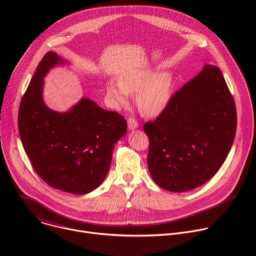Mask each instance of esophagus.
Wrapping results in <instances>:
<instances>
[{
  "instance_id": "esophagus-1",
  "label": "esophagus",
  "mask_w": 256,
  "mask_h": 256,
  "mask_svg": "<svg viewBox=\"0 0 256 256\" xmlns=\"http://www.w3.org/2000/svg\"><path fill=\"white\" fill-rule=\"evenodd\" d=\"M128 128L130 130H134L138 128V122L134 118H128Z\"/></svg>"
}]
</instances>
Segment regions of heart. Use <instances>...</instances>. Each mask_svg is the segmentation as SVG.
<instances>
[{
  "mask_svg": "<svg viewBox=\"0 0 256 256\" xmlns=\"http://www.w3.org/2000/svg\"><path fill=\"white\" fill-rule=\"evenodd\" d=\"M173 80L167 72L155 74L152 70H142L120 77V81L105 83L106 96L114 107L128 104L130 93L136 94V104L142 114L148 116H159L167 107L172 95Z\"/></svg>",
  "mask_w": 256,
  "mask_h": 256,
  "instance_id": "obj_1",
  "label": "heart"
}]
</instances>
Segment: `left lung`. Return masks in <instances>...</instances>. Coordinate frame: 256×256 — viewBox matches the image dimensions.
I'll return each instance as SVG.
<instances>
[{
  "mask_svg": "<svg viewBox=\"0 0 256 256\" xmlns=\"http://www.w3.org/2000/svg\"><path fill=\"white\" fill-rule=\"evenodd\" d=\"M236 128V106L226 81L220 68L206 64L155 122L144 126L152 179L173 192L204 184L225 162Z\"/></svg>",
  "mask_w": 256,
  "mask_h": 256,
  "instance_id": "obj_1",
  "label": "left lung"
}]
</instances>
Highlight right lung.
I'll list each match as a JSON object with an SVG mask.
<instances>
[{"instance_id":"right-lung-1","label":"right lung","mask_w":256,"mask_h":256,"mask_svg":"<svg viewBox=\"0 0 256 256\" xmlns=\"http://www.w3.org/2000/svg\"><path fill=\"white\" fill-rule=\"evenodd\" d=\"M68 62L48 52L36 68L21 100L18 128L32 167L48 186L86 194L105 179L114 144L126 134V122L83 97L68 112L50 109L44 100V77Z\"/></svg>"}]
</instances>
